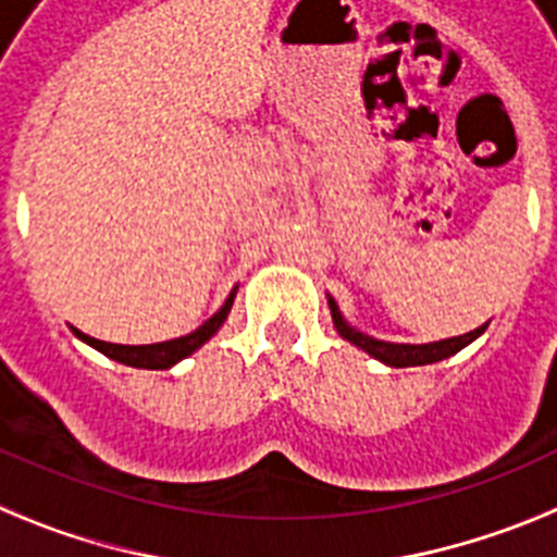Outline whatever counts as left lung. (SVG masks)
Wrapping results in <instances>:
<instances>
[{
    "instance_id": "1",
    "label": "left lung",
    "mask_w": 557,
    "mask_h": 557,
    "mask_svg": "<svg viewBox=\"0 0 557 557\" xmlns=\"http://www.w3.org/2000/svg\"><path fill=\"white\" fill-rule=\"evenodd\" d=\"M329 298V309H332V321L334 329L343 339H348L351 346L362 348L366 354H371L373 359L379 362H385L391 368H412V366H432V362H441V359L455 357L457 351H462L466 346H471L476 337H480L488 323H482V326L471 329L466 334H457V337H446V339H432V343H387V339L371 337V334L359 332L357 326L346 321V314L339 312L337 301H334L332 295L326 293Z\"/></svg>"
}]
</instances>
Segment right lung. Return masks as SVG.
Wrapping results in <instances>:
<instances>
[{"label": "right lung", "mask_w": 557, "mask_h": 557, "mask_svg": "<svg viewBox=\"0 0 557 557\" xmlns=\"http://www.w3.org/2000/svg\"><path fill=\"white\" fill-rule=\"evenodd\" d=\"M236 289H239V284H234V289L228 293V298L223 301V307L211 314L209 321L200 323L195 332L184 334V337L164 339V343H150V346H122V343H106V339L91 337V334L81 332V329H75V326H72V332H75V337L83 339L86 346L97 348V351L106 354V357H111V359H116V362H122V366L147 368V371H166V368L178 366L181 359H186L189 354L198 351L200 346H206V343H209V339L220 332V326H223L225 318H228L231 307H234Z\"/></svg>", "instance_id": "right-lung-1"}]
</instances>
